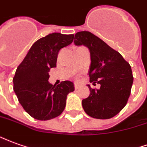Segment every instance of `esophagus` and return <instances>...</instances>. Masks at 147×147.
<instances>
[{"label": "esophagus", "mask_w": 147, "mask_h": 147, "mask_svg": "<svg viewBox=\"0 0 147 147\" xmlns=\"http://www.w3.org/2000/svg\"><path fill=\"white\" fill-rule=\"evenodd\" d=\"M79 87H80V85L78 84H74V88L75 89H78L79 88Z\"/></svg>", "instance_id": "34e87169"}]
</instances>
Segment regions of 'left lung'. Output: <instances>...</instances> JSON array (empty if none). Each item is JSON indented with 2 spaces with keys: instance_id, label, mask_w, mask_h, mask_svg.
<instances>
[{
  "instance_id": "8db88e82",
  "label": "left lung",
  "mask_w": 147,
  "mask_h": 147,
  "mask_svg": "<svg viewBox=\"0 0 147 147\" xmlns=\"http://www.w3.org/2000/svg\"><path fill=\"white\" fill-rule=\"evenodd\" d=\"M74 43L88 48L90 82L100 84L99 89L88 85L89 96L82 100L84 112L93 118H112L125 107L130 96L133 83L131 66L118 51L88 31L77 33Z\"/></svg>"
}]
</instances>
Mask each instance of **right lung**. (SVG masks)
I'll return each mask as SVG.
<instances>
[{
  "label": "right lung",
  "instance_id": "1",
  "mask_svg": "<svg viewBox=\"0 0 147 147\" xmlns=\"http://www.w3.org/2000/svg\"><path fill=\"white\" fill-rule=\"evenodd\" d=\"M74 34L52 33L32 45L17 67L13 88L20 104L32 117L47 121L59 116L65 109L67 95L74 91L71 81L55 86L49 82L51 68L56 66L61 49L69 45Z\"/></svg>",
  "mask_w": 147,
  "mask_h": 147
}]
</instances>
